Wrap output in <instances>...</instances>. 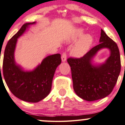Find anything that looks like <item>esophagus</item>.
I'll list each match as a JSON object with an SVG mask.
<instances>
[{
	"mask_svg": "<svg viewBox=\"0 0 125 125\" xmlns=\"http://www.w3.org/2000/svg\"><path fill=\"white\" fill-rule=\"evenodd\" d=\"M66 58H67V55H66V52L63 53L62 55V56H61L62 61L63 62H64L66 61Z\"/></svg>",
	"mask_w": 125,
	"mask_h": 125,
	"instance_id": "34e87169",
	"label": "esophagus"
}]
</instances>
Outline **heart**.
<instances>
[{
	"instance_id": "heart-1",
	"label": "heart",
	"mask_w": 125,
	"mask_h": 125,
	"mask_svg": "<svg viewBox=\"0 0 125 125\" xmlns=\"http://www.w3.org/2000/svg\"><path fill=\"white\" fill-rule=\"evenodd\" d=\"M84 30L83 28L75 29L66 38L67 43L75 44L71 50V54L75 58H81L89 51L94 42L93 37L89 34H84Z\"/></svg>"
}]
</instances>
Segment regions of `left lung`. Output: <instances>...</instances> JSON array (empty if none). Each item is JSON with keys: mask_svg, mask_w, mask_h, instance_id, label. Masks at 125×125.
Segmentation results:
<instances>
[{"mask_svg": "<svg viewBox=\"0 0 125 125\" xmlns=\"http://www.w3.org/2000/svg\"><path fill=\"white\" fill-rule=\"evenodd\" d=\"M99 44L79 59L69 58L73 88L77 95L92 102L103 99L113 91L121 72V58L117 44L101 29ZM108 49L109 58L104 62L95 64L98 52Z\"/></svg>", "mask_w": 125, "mask_h": 125, "instance_id": "1", "label": "left lung"}]
</instances>
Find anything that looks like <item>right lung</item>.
Masks as SVG:
<instances>
[{"label": "right lung", "mask_w": 125, "mask_h": 125, "mask_svg": "<svg viewBox=\"0 0 125 125\" xmlns=\"http://www.w3.org/2000/svg\"><path fill=\"white\" fill-rule=\"evenodd\" d=\"M36 23V22L25 23L9 41L3 63L4 78L9 89L15 97L30 103H37L48 95L55 70L61 63L59 53L47 56L31 70H25L16 62L14 53L18 39Z\"/></svg>", "instance_id": "obj_1"}]
</instances>
